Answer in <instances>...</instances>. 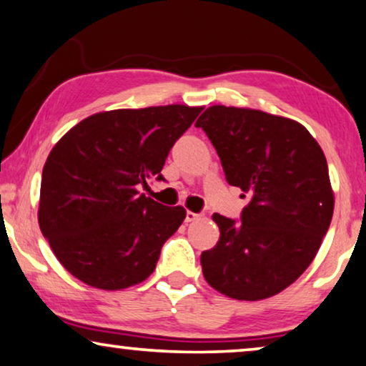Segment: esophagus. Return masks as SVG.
<instances>
[{
	"label": "esophagus",
	"mask_w": 366,
	"mask_h": 366,
	"mask_svg": "<svg viewBox=\"0 0 366 366\" xmlns=\"http://www.w3.org/2000/svg\"><path fill=\"white\" fill-rule=\"evenodd\" d=\"M202 217H203L202 213H193V212H188V213H187V223L198 222V219H202Z\"/></svg>",
	"instance_id": "1"
}]
</instances>
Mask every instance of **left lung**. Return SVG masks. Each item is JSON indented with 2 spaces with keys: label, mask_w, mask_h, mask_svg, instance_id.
<instances>
[{
  "label": "left lung",
  "mask_w": 366,
  "mask_h": 366,
  "mask_svg": "<svg viewBox=\"0 0 366 366\" xmlns=\"http://www.w3.org/2000/svg\"><path fill=\"white\" fill-rule=\"evenodd\" d=\"M194 127L213 143L227 182L252 197L242 222L213 214L219 239L202 253L203 277L229 298L273 297L310 267L332 223L323 149L303 124L259 109L214 104Z\"/></svg>",
  "instance_id": "obj_1"
}]
</instances>
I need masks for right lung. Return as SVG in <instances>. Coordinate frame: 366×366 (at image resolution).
I'll use <instances>...</instances> for the list:
<instances>
[{"label":"right lung","mask_w":366,"mask_h":366,"mask_svg":"<svg viewBox=\"0 0 366 366\" xmlns=\"http://www.w3.org/2000/svg\"><path fill=\"white\" fill-rule=\"evenodd\" d=\"M202 107L113 109L84 118L49 153L38 222L58 262L99 290L142 283L187 217L139 188L162 182L169 149Z\"/></svg>","instance_id":"add662e5"}]
</instances>
